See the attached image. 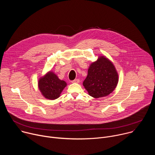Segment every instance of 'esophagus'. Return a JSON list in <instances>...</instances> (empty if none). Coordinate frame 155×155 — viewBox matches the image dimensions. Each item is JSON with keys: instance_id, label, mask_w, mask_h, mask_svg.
<instances>
[{"instance_id": "1", "label": "esophagus", "mask_w": 155, "mask_h": 155, "mask_svg": "<svg viewBox=\"0 0 155 155\" xmlns=\"http://www.w3.org/2000/svg\"><path fill=\"white\" fill-rule=\"evenodd\" d=\"M71 83H80V80L78 78L75 79L74 80L71 81Z\"/></svg>"}]
</instances>
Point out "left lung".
I'll return each mask as SVG.
<instances>
[{
    "mask_svg": "<svg viewBox=\"0 0 155 155\" xmlns=\"http://www.w3.org/2000/svg\"><path fill=\"white\" fill-rule=\"evenodd\" d=\"M118 80V74L113 62L105 56L100 55L90 64L83 85L90 96L99 98L112 93Z\"/></svg>",
    "mask_w": 155,
    "mask_h": 155,
    "instance_id": "obj_1",
    "label": "left lung"
}]
</instances>
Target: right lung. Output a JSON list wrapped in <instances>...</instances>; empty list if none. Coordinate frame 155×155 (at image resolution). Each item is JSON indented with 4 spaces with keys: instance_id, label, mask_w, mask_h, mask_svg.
<instances>
[{
    "instance_id": "add662e5",
    "label": "right lung",
    "mask_w": 155,
    "mask_h": 155,
    "mask_svg": "<svg viewBox=\"0 0 155 155\" xmlns=\"http://www.w3.org/2000/svg\"><path fill=\"white\" fill-rule=\"evenodd\" d=\"M67 83L60 80L51 71L39 78L38 87L41 95L47 99L54 100L59 97Z\"/></svg>"
}]
</instances>
